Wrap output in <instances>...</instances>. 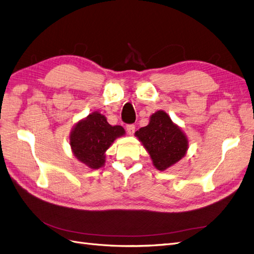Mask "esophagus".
I'll return each instance as SVG.
<instances>
[{
  "mask_svg": "<svg viewBox=\"0 0 254 254\" xmlns=\"http://www.w3.org/2000/svg\"><path fill=\"white\" fill-rule=\"evenodd\" d=\"M126 129H127L128 134L132 135L134 133V131H135V126L133 124H129V125L126 126Z\"/></svg>",
  "mask_w": 254,
  "mask_h": 254,
  "instance_id": "1",
  "label": "esophagus"
}]
</instances>
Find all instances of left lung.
<instances>
[{"label": "left lung", "mask_w": 254, "mask_h": 254, "mask_svg": "<svg viewBox=\"0 0 254 254\" xmlns=\"http://www.w3.org/2000/svg\"><path fill=\"white\" fill-rule=\"evenodd\" d=\"M135 135L159 171H164L178 162L188 150V137L164 111L153 113L149 124L135 131Z\"/></svg>", "instance_id": "obj_1"}]
</instances>
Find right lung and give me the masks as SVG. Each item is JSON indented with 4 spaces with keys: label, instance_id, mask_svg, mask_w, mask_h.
I'll use <instances>...</instances> for the list:
<instances>
[{
    "label": "right lung",
    "instance_id": "right-lung-1",
    "mask_svg": "<svg viewBox=\"0 0 254 254\" xmlns=\"http://www.w3.org/2000/svg\"><path fill=\"white\" fill-rule=\"evenodd\" d=\"M125 134L122 126H111L103 114L93 112L76 124L70 134L74 156L90 168L105 164V152L119 136Z\"/></svg>",
    "mask_w": 254,
    "mask_h": 254
}]
</instances>
